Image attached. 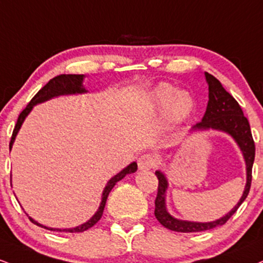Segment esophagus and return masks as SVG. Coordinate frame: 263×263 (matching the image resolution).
<instances>
[{"mask_svg": "<svg viewBox=\"0 0 263 263\" xmlns=\"http://www.w3.org/2000/svg\"><path fill=\"white\" fill-rule=\"evenodd\" d=\"M137 162H138V167H140L141 170H149L156 166L158 160L153 154H143V156L138 158Z\"/></svg>", "mask_w": 263, "mask_h": 263, "instance_id": "34e87169", "label": "esophagus"}]
</instances>
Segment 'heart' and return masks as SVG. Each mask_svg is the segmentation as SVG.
<instances>
[{
  "instance_id": "heart-1",
  "label": "heart",
  "mask_w": 263,
  "mask_h": 263,
  "mask_svg": "<svg viewBox=\"0 0 263 263\" xmlns=\"http://www.w3.org/2000/svg\"><path fill=\"white\" fill-rule=\"evenodd\" d=\"M151 106L158 112L165 114V122L169 128H178L195 115V97L187 90H176L173 85L163 83L154 88L149 98Z\"/></svg>"
}]
</instances>
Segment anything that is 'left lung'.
<instances>
[{"label":"left lung","mask_w":263,"mask_h":263,"mask_svg":"<svg viewBox=\"0 0 263 263\" xmlns=\"http://www.w3.org/2000/svg\"><path fill=\"white\" fill-rule=\"evenodd\" d=\"M205 81L208 83V100L207 109L202 121L196 123L192 127V131L196 129H218L230 135L239 145L240 151L242 152L243 159L246 163V185L243 194L238 202V204L233 208L229 213L208 223L200 222H189V220H180L170 216L166 211L165 204V192L167 189V180L165 175L158 170L156 175L158 178V194L156 198V210L154 214L159 220V223L167 229L179 233H196L204 232V230L213 229V228L226 224L229 218L238 211L240 204L248 197L250 187H251L252 180V164L255 160V142L251 135V128L248 119L243 116V112L239 103L224 89L222 83L217 80L214 76L205 72Z\"/></svg>","instance_id":"1"}]
</instances>
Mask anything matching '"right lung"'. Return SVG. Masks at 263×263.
<instances>
[{
    "label": "right lung",
    "instance_id": "obj_1",
    "mask_svg": "<svg viewBox=\"0 0 263 263\" xmlns=\"http://www.w3.org/2000/svg\"><path fill=\"white\" fill-rule=\"evenodd\" d=\"M83 78L84 76L83 74H60V76H56V77H53L52 80H50L47 83L44 85L41 89L37 91V93L34 96L33 99L30 100V103L28 104L27 107L23 110L20 114V116H18V120H17V123H15L14 126V129H13V134H12V137H11V142H9V151L12 149V145H13V142L15 140V136H17L18 131H20L22 123L24 122L25 118L28 116V114L31 111V109H33L34 105H36V104L39 103H44V101L51 99L53 97H59V96H67V94H81V93H87V90H85V88L83 87ZM136 170H137V163L134 162L129 164L128 166H126L125 169L121 170L119 174H116L114 178H111L107 181L105 189H104L103 191V196H101V202H100V205L99 208H98L97 213L94 214L93 217L90 218L88 222H85L84 224H82L80 227H76V228H69V229H56V228H49V227H45V226H41L40 223L35 222V220L33 219V218L29 217L30 222L36 224V226H39L41 228H45L47 230H52V232H66V233H82L84 232V230L89 229L94 226V224L99 222V219L103 216V212H104V208H105V203H106V200H107V196H109L110 191H111L114 186L116 185V182H119L120 180L125 178L127 174H132L135 173Z\"/></svg>",
    "mask_w": 263,
    "mask_h": 263
}]
</instances>
